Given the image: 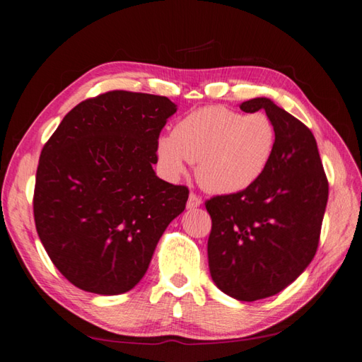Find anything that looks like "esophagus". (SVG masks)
Instances as JSON below:
<instances>
[{"mask_svg": "<svg viewBox=\"0 0 362 362\" xmlns=\"http://www.w3.org/2000/svg\"><path fill=\"white\" fill-rule=\"evenodd\" d=\"M201 203H203V201H201L199 196H196L194 193H189L188 201H187V207H188V209H196V207L201 206Z\"/></svg>", "mask_w": 362, "mask_h": 362, "instance_id": "1", "label": "esophagus"}]
</instances>
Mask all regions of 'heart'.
Instances as JSON below:
<instances>
[{"mask_svg":"<svg viewBox=\"0 0 362 362\" xmlns=\"http://www.w3.org/2000/svg\"><path fill=\"white\" fill-rule=\"evenodd\" d=\"M276 146V127L265 113L241 115L220 105L193 110L175 122L173 134L156 140L164 173L179 177L196 163V177L218 194L243 192L260 179Z\"/></svg>","mask_w":362,"mask_h":362,"instance_id":"heart-1","label":"heart"}]
</instances>
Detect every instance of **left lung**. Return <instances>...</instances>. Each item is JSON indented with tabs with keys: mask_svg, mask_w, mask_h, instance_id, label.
Listing matches in <instances>:
<instances>
[{
	"mask_svg": "<svg viewBox=\"0 0 362 362\" xmlns=\"http://www.w3.org/2000/svg\"><path fill=\"white\" fill-rule=\"evenodd\" d=\"M240 108L265 110L276 127V146L254 185L206 201L212 218L207 259L220 291L254 302L286 289L313 260L329 183L315 136L303 122L267 97Z\"/></svg>",
	"mask_w": 362,
	"mask_h": 362,
	"instance_id": "8db88e82",
	"label": "left lung"
}]
</instances>
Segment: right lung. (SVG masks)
Here are the masks:
<instances>
[{"instance_id": "obj_1", "label": "right lung", "mask_w": 362, "mask_h": 362, "mask_svg": "<svg viewBox=\"0 0 362 362\" xmlns=\"http://www.w3.org/2000/svg\"><path fill=\"white\" fill-rule=\"evenodd\" d=\"M177 112L168 97L110 90L65 115L41 151L33 214L49 259L79 289L131 291L188 188L159 179L156 140Z\"/></svg>"}]
</instances>
